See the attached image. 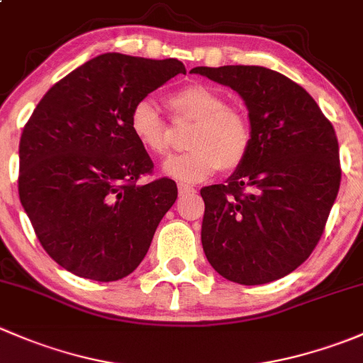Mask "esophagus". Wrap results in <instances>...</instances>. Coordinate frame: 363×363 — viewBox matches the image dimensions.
I'll use <instances>...</instances> for the list:
<instances>
[{
	"label": "esophagus",
	"instance_id": "34e87169",
	"mask_svg": "<svg viewBox=\"0 0 363 363\" xmlns=\"http://www.w3.org/2000/svg\"><path fill=\"white\" fill-rule=\"evenodd\" d=\"M193 193H195V189H193L191 186L179 184V196H188V195H193Z\"/></svg>",
	"mask_w": 363,
	"mask_h": 363
}]
</instances>
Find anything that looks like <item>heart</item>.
Wrapping results in <instances>:
<instances>
[{
    "mask_svg": "<svg viewBox=\"0 0 363 363\" xmlns=\"http://www.w3.org/2000/svg\"><path fill=\"white\" fill-rule=\"evenodd\" d=\"M175 124H193L186 138L184 155L174 156L163 164L168 177L181 182H200L216 170H235L250 155L252 131L250 119L219 91L203 84H191L167 98ZM130 131L144 151L164 156L170 149V130L151 100H140L130 113Z\"/></svg>",
    "mask_w": 363,
    "mask_h": 363,
    "instance_id": "1",
    "label": "heart"
}]
</instances>
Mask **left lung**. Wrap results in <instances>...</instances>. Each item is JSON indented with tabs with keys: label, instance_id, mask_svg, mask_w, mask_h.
Segmentation results:
<instances>
[{
	"label": "left lung",
	"instance_id": "8db88e82",
	"mask_svg": "<svg viewBox=\"0 0 363 363\" xmlns=\"http://www.w3.org/2000/svg\"><path fill=\"white\" fill-rule=\"evenodd\" d=\"M242 96L250 155L225 184L205 186L202 246L225 279L265 284L302 265L339 193L334 126L302 86L263 67H196Z\"/></svg>",
	"mask_w": 363,
	"mask_h": 363
}]
</instances>
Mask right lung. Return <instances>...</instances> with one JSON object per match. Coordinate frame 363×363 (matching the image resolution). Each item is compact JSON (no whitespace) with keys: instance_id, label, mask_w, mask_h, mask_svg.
<instances>
[{"instance_id":"obj_1","label":"right lung","mask_w":363,"mask_h":363,"mask_svg":"<svg viewBox=\"0 0 363 363\" xmlns=\"http://www.w3.org/2000/svg\"><path fill=\"white\" fill-rule=\"evenodd\" d=\"M179 73L177 60L101 54L54 84L26 123L19 199L42 247L68 272L108 283L147 255L177 186L138 182L155 163L131 135L130 113Z\"/></svg>"}]
</instances>
